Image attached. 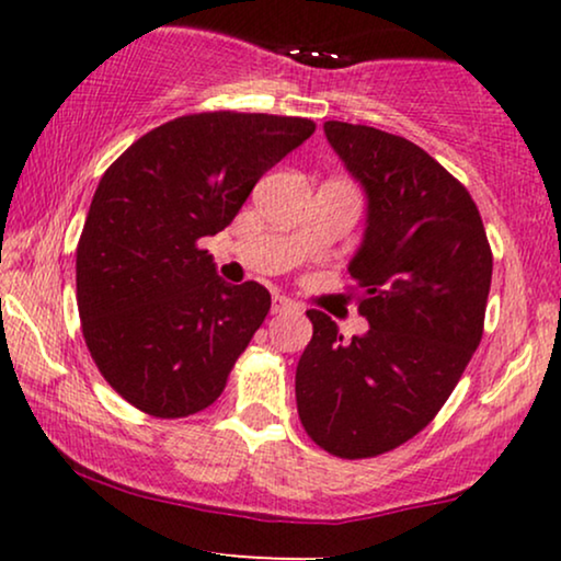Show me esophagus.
Returning a JSON list of instances; mask_svg holds the SVG:
<instances>
[{
  "label": "esophagus",
  "mask_w": 561,
  "mask_h": 561,
  "mask_svg": "<svg viewBox=\"0 0 561 561\" xmlns=\"http://www.w3.org/2000/svg\"><path fill=\"white\" fill-rule=\"evenodd\" d=\"M298 309H301V306H298L294 298L280 296V294L273 296V313H286V311H298Z\"/></svg>",
  "instance_id": "34e87169"
}]
</instances>
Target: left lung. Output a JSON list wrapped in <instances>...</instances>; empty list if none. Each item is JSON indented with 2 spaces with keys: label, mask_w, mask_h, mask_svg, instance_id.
I'll return each instance as SVG.
<instances>
[{
  "label": "left lung",
  "mask_w": 561,
  "mask_h": 561,
  "mask_svg": "<svg viewBox=\"0 0 561 561\" xmlns=\"http://www.w3.org/2000/svg\"><path fill=\"white\" fill-rule=\"evenodd\" d=\"M367 191L350 263L370 332L342 342L324 311L296 367L298 419L329 455H386L432 424L482 340L493 250L470 191L405 137L327 122Z\"/></svg>",
  "instance_id": "left-lung-1"
}]
</instances>
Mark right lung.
<instances>
[{"mask_svg":"<svg viewBox=\"0 0 561 561\" xmlns=\"http://www.w3.org/2000/svg\"><path fill=\"white\" fill-rule=\"evenodd\" d=\"M313 129L306 117L186 114L104 171L76 248V304L91 359L135 409L183 419L221 396L271 294L221 280L198 240L232 225L260 175Z\"/></svg>","mask_w":561,"mask_h":561,"instance_id":"1","label":"right lung"}]
</instances>
